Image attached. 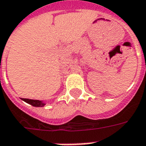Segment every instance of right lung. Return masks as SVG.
Returning <instances> with one entry per match:
<instances>
[{
  "label": "right lung",
  "mask_w": 146,
  "mask_h": 146,
  "mask_svg": "<svg viewBox=\"0 0 146 146\" xmlns=\"http://www.w3.org/2000/svg\"><path fill=\"white\" fill-rule=\"evenodd\" d=\"M21 100L34 107H43L45 105V104H43L42 101L38 100H31V99H26V98H21Z\"/></svg>",
  "instance_id": "add662e5"
}]
</instances>
